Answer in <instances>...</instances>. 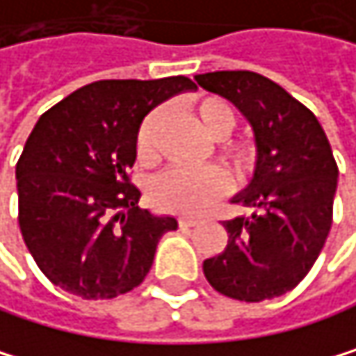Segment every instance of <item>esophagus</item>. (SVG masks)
<instances>
[{"label":"esophagus","mask_w":356,"mask_h":356,"mask_svg":"<svg viewBox=\"0 0 356 356\" xmlns=\"http://www.w3.org/2000/svg\"><path fill=\"white\" fill-rule=\"evenodd\" d=\"M178 222H180V227H197V225H200V218H188V216H182Z\"/></svg>","instance_id":"1"}]
</instances>
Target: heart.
I'll use <instances>...</instances> for the list:
<instances>
[{
  "instance_id": "heart-1",
  "label": "heart",
  "mask_w": 356,
  "mask_h": 356,
  "mask_svg": "<svg viewBox=\"0 0 356 356\" xmlns=\"http://www.w3.org/2000/svg\"><path fill=\"white\" fill-rule=\"evenodd\" d=\"M193 114L197 118L200 127L210 138H222L236 125V112L222 97L206 95L193 106ZM163 110H152L144 116L142 125L136 136V154L140 163H152L156 150V129L161 122ZM222 154L234 163L238 170H252L257 161V150L250 142H227L222 146ZM231 180L218 168L204 170H170L159 176L150 184V200L152 204L172 214L197 216L204 214L216 200L229 191Z\"/></svg>"
}]
</instances>
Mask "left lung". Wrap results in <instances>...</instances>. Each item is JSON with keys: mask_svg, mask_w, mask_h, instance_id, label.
Instances as JSON below:
<instances>
[{"mask_svg": "<svg viewBox=\"0 0 356 356\" xmlns=\"http://www.w3.org/2000/svg\"><path fill=\"white\" fill-rule=\"evenodd\" d=\"M197 84L234 104L254 138L250 182L231 197L250 216L225 220L229 240L204 261L214 291L263 301L295 289L318 259L331 229L337 165L318 118L254 72H210Z\"/></svg>", "mask_w": 356, "mask_h": 356, "instance_id": "8db88e82", "label": "left lung"}]
</instances>
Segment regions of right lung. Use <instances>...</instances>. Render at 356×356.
<instances>
[{
	"mask_svg": "<svg viewBox=\"0 0 356 356\" xmlns=\"http://www.w3.org/2000/svg\"><path fill=\"white\" fill-rule=\"evenodd\" d=\"M184 76L91 82L40 116L16 163L19 225L42 274L82 299L129 293L178 220L138 206L129 182L144 116L193 91Z\"/></svg>",
	"mask_w": 356,
	"mask_h": 356,
	"instance_id": "add662e5",
	"label": "right lung"
}]
</instances>
